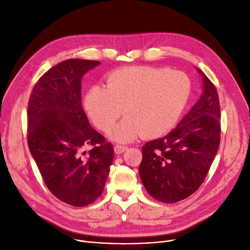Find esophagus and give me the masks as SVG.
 <instances>
[{"mask_svg":"<svg viewBox=\"0 0 250 250\" xmlns=\"http://www.w3.org/2000/svg\"><path fill=\"white\" fill-rule=\"evenodd\" d=\"M127 146H123V145H116L115 146V152L117 153V154H121V153H123L124 151H126L127 150Z\"/></svg>","mask_w":250,"mask_h":250,"instance_id":"34e87169","label":"esophagus"}]
</instances>
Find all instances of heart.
Segmentation results:
<instances>
[{
    "mask_svg": "<svg viewBox=\"0 0 250 250\" xmlns=\"http://www.w3.org/2000/svg\"><path fill=\"white\" fill-rule=\"evenodd\" d=\"M191 94V82L179 71L163 67L127 66L108 75L106 86L95 85L84 99L90 119L107 132L125 111L127 117L109 132L117 142L144 135L157 138L176 124Z\"/></svg>",
    "mask_w": 250,
    "mask_h": 250,
    "instance_id": "b5f03b06",
    "label": "heart"
}]
</instances>
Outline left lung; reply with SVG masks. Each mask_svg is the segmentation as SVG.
<instances>
[{"mask_svg": "<svg viewBox=\"0 0 250 250\" xmlns=\"http://www.w3.org/2000/svg\"><path fill=\"white\" fill-rule=\"evenodd\" d=\"M197 72L203 89L190 112L167 135L142 147L140 177L147 192L161 202H178L197 191L220 144L217 89L201 70Z\"/></svg>", "mask_w": 250, "mask_h": 250, "instance_id": "obj_1", "label": "left lung"}]
</instances>
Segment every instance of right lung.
Returning <instances> with one entry per match:
<instances>
[{"instance_id":"right-lung-1","label":"right lung","mask_w":250,"mask_h":250,"mask_svg":"<svg viewBox=\"0 0 250 250\" xmlns=\"http://www.w3.org/2000/svg\"><path fill=\"white\" fill-rule=\"evenodd\" d=\"M100 62L67 59L35 83L28 104V146L50 192L85 207L103 192L113 161L109 142L90 126L81 104V80ZM93 148L86 157L83 149Z\"/></svg>"}]
</instances>
